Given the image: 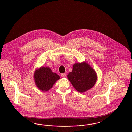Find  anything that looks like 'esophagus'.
<instances>
[{
	"mask_svg": "<svg viewBox=\"0 0 132 132\" xmlns=\"http://www.w3.org/2000/svg\"><path fill=\"white\" fill-rule=\"evenodd\" d=\"M61 76L63 77V78H65L66 77V74L65 73H63V74H61Z\"/></svg>",
	"mask_w": 132,
	"mask_h": 132,
	"instance_id": "obj_1",
	"label": "esophagus"
}]
</instances>
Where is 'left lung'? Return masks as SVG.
Returning a JSON list of instances; mask_svg holds the SVG:
<instances>
[{
	"label": "left lung",
	"mask_w": 132,
	"mask_h": 132,
	"mask_svg": "<svg viewBox=\"0 0 132 132\" xmlns=\"http://www.w3.org/2000/svg\"><path fill=\"white\" fill-rule=\"evenodd\" d=\"M67 78L76 90L82 93L94 86L97 75L89 64L83 62L75 63L72 71L67 75Z\"/></svg>",
	"instance_id": "8db88e82"
}]
</instances>
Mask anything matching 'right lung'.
<instances>
[{
	"mask_svg": "<svg viewBox=\"0 0 132 132\" xmlns=\"http://www.w3.org/2000/svg\"><path fill=\"white\" fill-rule=\"evenodd\" d=\"M60 78L59 76L52 72L48 67L42 66L37 68L35 70L34 74V79L36 86L43 92L48 91Z\"/></svg>",
	"mask_w": 132,
	"mask_h": 132,
	"instance_id": "add662e5",
	"label": "right lung"
}]
</instances>
